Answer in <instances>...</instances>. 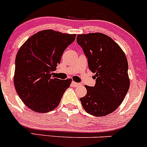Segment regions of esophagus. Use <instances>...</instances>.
I'll return each mask as SVG.
<instances>
[{"instance_id":"esophagus-1","label":"esophagus","mask_w":147,"mask_h":147,"mask_svg":"<svg viewBox=\"0 0 147 147\" xmlns=\"http://www.w3.org/2000/svg\"><path fill=\"white\" fill-rule=\"evenodd\" d=\"M72 85L74 86H80V84H79V83H76V82H72Z\"/></svg>"}]
</instances>
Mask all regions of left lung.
I'll use <instances>...</instances> for the list:
<instances>
[{
  "label": "left lung",
  "instance_id": "8db88e82",
  "mask_svg": "<svg viewBox=\"0 0 147 147\" xmlns=\"http://www.w3.org/2000/svg\"><path fill=\"white\" fill-rule=\"evenodd\" d=\"M77 42L96 79L94 86H85L87 93L80 101L89 114L105 116L121 105L129 89L127 58L118 44L102 33L78 34Z\"/></svg>",
  "mask_w": 147,
  "mask_h": 147
}]
</instances>
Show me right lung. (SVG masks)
I'll list each match as a JSON object with an SVG mask.
<instances>
[{
    "label": "right lung",
    "instance_id": "obj_1",
    "mask_svg": "<svg viewBox=\"0 0 147 147\" xmlns=\"http://www.w3.org/2000/svg\"><path fill=\"white\" fill-rule=\"evenodd\" d=\"M76 36L53 29L40 31L18 51L13 83L22 101L33 111L45 113L53 110L70 86L71 79L63 81L51 76Z\"/></svg>",
    "mask_w": 147,
    "mask_h": 147
}]
</instances>
